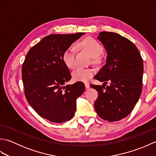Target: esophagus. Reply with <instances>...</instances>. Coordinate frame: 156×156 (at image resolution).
<instances>
[{
  "label": "esophagus",
  "mask_w": 156,
  "mask_h": 156,
  "mask_svg": "<svg viewBox=\"0 0 156 156\" xmlns=\"http://www.w3.org/2000/svg\"><path fill=\"white\" fill-rule=\"evenodd\" d=\"M84 85H85V88L87 89H88L90 88V84H89V83H88V82H85Z\"/></svg>",
  "instance_id": "esophagus-1"
}]
</instances>
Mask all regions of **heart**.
I'll list each match as a JSON object with an SVG mask.
<instances>
[{
    "instance_id": "obj_1",
    "label": "heart",
    "mask_w": 156,
    "mask_h": 156,
    "mask_svg": "<svg viewBox=\"0 0 156 156\" xmlns=\"http://www.w3.org/2000/svg\"><path fill=\"white\" fill-rule=\"evenodd\" d=\"M80 46L84 51L88 53L94 60L97 61V58L103 51V48L99 43L91 38H87L80 43ZM76 49L74 46H69L63 53L62 59L65 65L69 68H74L75 62ZM95 70L92 68H78L72 72L73 80L76 82H87L94 74Z\"/></svg>"
}]
</instances>
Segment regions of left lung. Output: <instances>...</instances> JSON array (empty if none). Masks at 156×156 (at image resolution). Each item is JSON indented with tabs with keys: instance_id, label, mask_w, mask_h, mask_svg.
Masks as SVG:
<instances>
[{
	"instance_id": "8db88e82",
	"label": "left lung",
	"mask_w": 156,
	"mask_h": 156,
	"mask_svg": "<svg viewBox=\"0 0 156 156\" xmlns=\"http://www.w3.org/2000/svg\"><path fill=\"white\" fill-rule=\"evenodd\" d=\"M107 52L106 64L94 76L104 83L91 85L98 91L94 102L99 117L109 122L127 117L134 108L142 90L144 63L138 49L128 39L112 32L97 37ZM109 85H106L108 81Z\"/></svg>"
}]
</instances>
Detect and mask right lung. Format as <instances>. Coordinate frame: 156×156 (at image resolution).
I'll return each instance as SVG.
<instances>
[{
    "mask_svg": "<svg viewBox=\"0 0 156 156\" xmlns=\"http://www.w3.org/2000/svg\"><path fill=\"white\" fill-rule=\"evenodd\" d=\"M84 33L46 36L28 51L22 66L25 97L37 114L60 123L70 120L76 110V100L85 90L76 82L64 86L71 79L63 53Z\"/></svg>",
    "mask_w": 156,
    "mask_h": 156,
    "instance_id": "obj_1",
    "label": "right lung"
}]
</instances>
